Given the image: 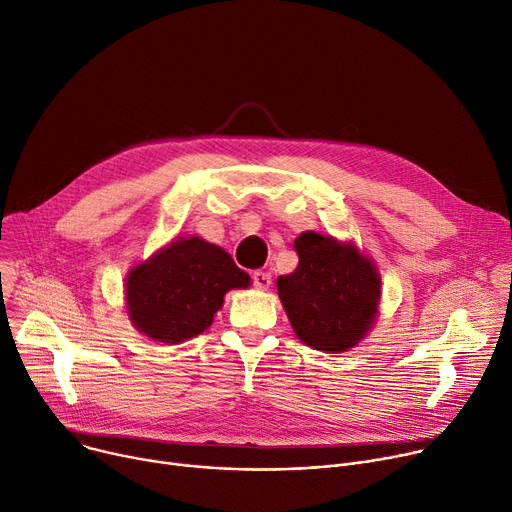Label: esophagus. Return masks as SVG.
<instances>
[{"instance_id": "34e87169", "label": "esophagus", "mask_w": 512, "mask_h": 512, "mask_svg": "<svg viewBox=\"0 0 512 512\" xmlns=\"http://www.w3.org/2000/svg\"><path fill=\"white\" fill-rule=\"evenodd\" d=\"M253 284L257 290H267L271 284V275L267 271H255L253 273Z\"/></svg>"}]
</instances>
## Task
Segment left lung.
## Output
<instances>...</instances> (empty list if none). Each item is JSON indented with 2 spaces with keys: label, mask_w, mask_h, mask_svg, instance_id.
Listing matches in <instances>:
<instances>
[{
  "label": "left lung",
  "mask_w": 512,
  "mask_h": 512,
  "mask_svg": "<svg viewBox=\"0 0 512 512\" xmlns=\"http://www.w3.org/2000/svg\"><path fill=\"white\" fill-rule=\"evenodd\" d=\"M298 267L277 277V294L296 337L324 353H345L374 329L382 277L353 241L314 230L294 241Z\"/></svg>",
  "instance_id": "left-lung-1"
}]
</instances>
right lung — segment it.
<instances>
[{
  "label": "right lung",
  "mask_w": 512,
  "mask_h": 512,
  "mask_svg": "<svg viewBox=\"0 0 512 512\" xmlns=\"http://www.w3.org/2000/svg\"><path fill=\"white\" fill-rule=\"evenodd\" d=\"M249 286V273L222 247L196 235L175 237L126 273V314L138 333L179 345L210 327L226 292Z\"/></svg>",
  "instance_id": "add662e5"
}]
</instances>
